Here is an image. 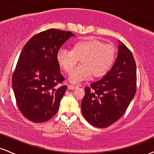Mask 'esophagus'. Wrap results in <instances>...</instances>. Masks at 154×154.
Instances as JSON below:
<instances>
[{"mask_svg":"<svg viewBox=\"0 0 154 154\" xmlns=\"http://www.w3.org/2000/svg\"><path fill=\"white\" fill-rule=\"evenodd\" d=\"M68 88L70 90H75L76 88H77V86L74 85H69Z\"/></svg>","mask_w":154,"mask_h":154,"instance_id":"esophagus-1","label":"esophagus"}]
</instances>
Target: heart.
<instances>
[{"label": "heart", "instance_id": "b5f03b06", "mask_svg": "<svg viewBox=\"0 0 154 154\" xmlns=\"http://www.w3.org/2000/svg\"><path fill=\"white\" fill-rule=\"evenodd\" d=\"M116 59V48L111 43L104 44L93 38L77 42L71 51L61 48L58 51L56 60L61 69L70 73L80 60L82 63L69 76V81L78 83L93 75L100 77L107 73Z\"/></svg>", "mask_w": 154, "mask_h": 154}]
</instances>
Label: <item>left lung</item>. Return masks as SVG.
Here are the masks:
<instances>
[{
  "mask_svg": "<svg viewBox=\"0 0 154 154\" xmlns=\"http://www.w3.org/2000/svg\"><path fill=\"white\" fill-rule=\"evenodd\" d=\"M118 55L111 70L85 88L82 115L93 126L104 128L118 121L136 93V63L131 51L119 42Z\"/></svg>",
  "mask_w": 154,
  "mask_h": 154,
  "instance_id": "left-lung-1",
  "label": "left lung"
}]
</instances>
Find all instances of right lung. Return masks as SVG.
<instances>
[{"mask_svg": "<svg viewBox=\"0 0 154 154\" xmlns=\"http://www.w3.org/2000/svg\"><path fill=\"white\" fill-rule=\"evenodd\" d=\"M69 31L49 29L34 35L23 48L12 76L17 106L24 117L41 123L57 113L66 91L56 55Z\"/></svg>", "mask_w": 154, "mask_h": 154, "instance_id": "1", "label": "right lung"}]
</instances>
